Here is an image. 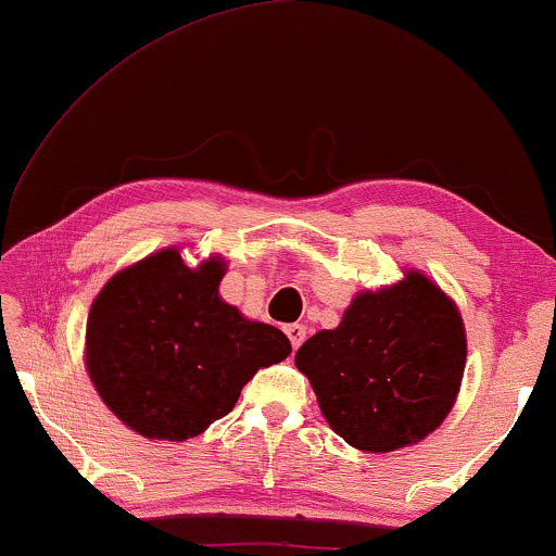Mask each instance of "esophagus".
<instances>
[{
    "label": "esophagus",
    "mask_w": 556,
    "mask_h": 556,
    "mask_svg": "<svg viewBox=\"0 0 556 556\" xmlns=\"http://www.w3.org/2000/svg\"><path fill=\"white\" fill-rule=\"evenodd\" d=\"M286 337L291 339V346H293V352H295V349L303 344V339H306V329H303L301 324H288L286 326Z\"/></svg>",
    "instance_id": "esophagus-1"
}]
</instances>
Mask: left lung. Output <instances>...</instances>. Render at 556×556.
Segmentation results:
<instances>
[{"label":"left lung","instance_id":"obj_1","mask_svg":"<svg viewBox=\"0 0 556 556\" xmlns=\"http://www.w3.org/2000/svg\"><path fill=\"white\" fill-rule=\"evenodd\" d=\"M331 430L349 445L390 453L417 443L451 413L466 369L455 303L422 273L359 293L337 329L295 354Z\"/></svg>","mask_w":556,"mask_h":556}]
</instances>
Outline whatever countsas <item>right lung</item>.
I'll return each mask as SVG.
<instances>
[{"mask_svg": "<svg viewBox=\"0 0 556 556\" xmlns=\"http://www.w3.org/2000/svg\"><path fill=\"white\" fill-rule=\"evenodd\" d=\"M225 263L187 268L162 250L113 276L88 314L86 359L111 413L143 438L187 440L235 407L291 341L217 295Z\"/></svg>", "mask_w": 556, "mask_h": 556, "instance_id": "right-lung-1", "label": "right lung"}]
</instances>
